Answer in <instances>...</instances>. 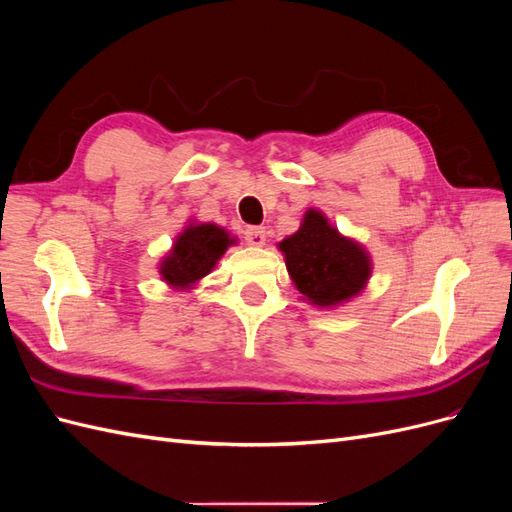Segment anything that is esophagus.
<instances>
[{"label":"esophagus","instance_id":"34e87169","mask_svg":"<svg viewBox=\"0 0 512 512\" xmlns=\"http://www.w3.org/2000/svg\"><path fill=\"white\" fill-rule=\"evenodd\" d=\"M245 241L250 243L252 247H262L267 243V230L260 226H250L245 230Z\"/></svg>","mask_w":512,"mask_h":512}]
</instances>
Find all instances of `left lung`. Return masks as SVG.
<instances>
[{
    "instance_id": "1",
    "label": "left lung",
    "mask_w": 512,
    "mask_h": 512,
    "mask_svg": "<svg viewBox=\"0 0 512 512\" xmlns=\"http://www.w3.org/2000/svg\"><path fill=\"white\" fill-rule=\"evenodd\" d=\"M301 301L335 309L367 288L371 256L365 245L339 232L320 209H307L299 230L277 243Z\"/></svg>"
}]
</instances>
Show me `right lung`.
<instances>
[{
    "instance_id": "1",
    "label": "right lung",
    "mask_w": 512,
    "mask_h": 512,
    "mask_svg": "<svg viewBox=\"0 0 512 512\" xmlns=\"http://www.w3.org/2000/svg\"><path fill=\"white\" fill-rule=\"evenodd\" d=\"M237 237L213 222L190 220L175 237L173 247L158 262V273L170 290L190 292L200 286Z\"/></svg>"
}]
</instances>
